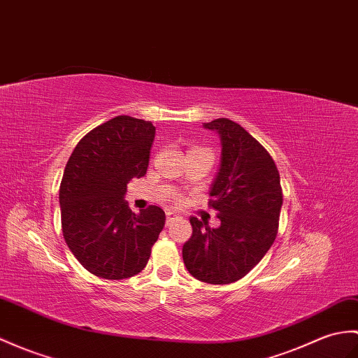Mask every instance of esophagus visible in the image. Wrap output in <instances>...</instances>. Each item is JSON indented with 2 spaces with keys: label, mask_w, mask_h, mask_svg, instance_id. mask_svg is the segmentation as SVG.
I'll return each mask as SVG.
<instances>
[{
  "label": "esophagus",
  "mask_w": 358,
  "mask_h": 358,
  "mask_svg": "<svg viewBox=\"0 0 358 358\" xmlns=\"http://www.w3.org/2000/svg\"><path fill=\"white\" fill-rule=\"evenodd\" d=\"M177 218H178V215L176 212H166V224H168V226L172 221H176Z\"/></svg>",
  "instance_id": "1"
}]
</instances>
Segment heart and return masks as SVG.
<instances>
[{"label": "heart", "instance_id": "1", "mask_svg": "<svg viewBox=\"0 0 358 358\" xmlns=\"http://www.w3.org/2000/svg\"><path fill=\"white\" fill-rule=\"evenodd\" d=\"M173 204H177V206H182L185 204V199H182V196H173Z\"/></svg>", "mask_w": 358, "mask_h": 358}]
</instances>
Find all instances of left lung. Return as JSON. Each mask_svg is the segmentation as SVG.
<instances>
[{"instance_id": "8db88e82", "label": "left lung", "mask_w": 358, "mask_h": 358, "mask_svg": "<svg viewBox=\"0 0 358 358\" xmlns=\"http://www.w3.org/2000/svg\"><path fill=\"white\" fill-rule=\"evenodd\" d=\"M221 138V166L209 206L221 226L190 218L192 236L182 245L187 271L207 284H231L255 268L279 229L282 187L276 163L259 141L234 120L204 123Z\"/></svg>"}]
</instances>
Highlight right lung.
<instances>
[{
	"mask_svg": "<svg viewBox=\"0 0 358 358\" xmlns=\"http://www.w3.org/2000/svg\"><path fill=\"white\" fill-rule=\"evenodd\" d=\"M154 137L151 122L117 115L82 137L66 162L59 187L62 235L94 276H136L164 227L159 206L136 215L123 201L129 180L145 177Z\"/></svg>",
	"mask_w": 358,
	"mask_h": 358,
	"instance_id": "obj_1",
	"label": "right lung"
}]
</instances>
